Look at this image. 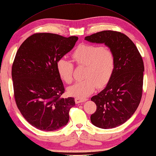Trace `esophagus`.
<instances>
[{
  "label": "esophagus",
  "instance_id": "esophagus-1",
  "mask_svg": "<svg viewBox=\"0 0 156 156\" xmlns=\"http://www.w3.org/2000/svg\"><path fill=\"white\" fill-rule=\"evenodd\" d=\"M87 100V98H77L75 99V103H82V102H85Z\"/></svg>",
  "mask_w": 156,
  "mask_h": 156
}]
</instances>
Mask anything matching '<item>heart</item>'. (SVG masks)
Listing matches in <instances>:
<instances>
[{"instance_id":"heart-1","label":"heart","mask_w":156,"mask_h":156,"mask_svg":"<svg viewBox=\"0 0 156 156\" xmlns=\"http://www.w3.org/2000/svg\"><path fill=\"white\" fill-rule=\"evenodd\" d=\"M72 58L78 65H86L85 79L75 82L68 87L71 96L83 98L94 92L97 86H105L113 73L115 58L109 48L98 44H83L79 45L72 54ZM57 69L62 80L70 83L73 80L74 66L64 58L58 59Z\"/></svg>"}]
</instances>
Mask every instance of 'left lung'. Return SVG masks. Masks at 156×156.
I'll use <instances>...</instances> for the list:
<instances>
[{"label":"left lung","mask_w":156,"mask_h":156,"mask_svg":"<svg viewBox=\"0 0 156 156\" xmlns=\"http://www.w3.org/2000/svg\"><path fill=\"white\" fill-rule=\"evenodd\" d=\"M93 43H104L115 55L113 73L105 88L93 96L97 109L91 115L96 127L110 129L119 126L132 116L143 91L144 61L129 37L117 31L103 30L85 37Z\"/></svg>","instance_id":"left-lung-1"}]
</instances>
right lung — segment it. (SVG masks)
Returning a JSON list of instances; mask_svg holds the SVG:
<instances>
[{"label": "right lung", "instance_id": "1", "mask_svg": "<svg viewBox=\"0 0 156 156\" xmlns=\"http://www.w3.org/2000/svg\"><path fill=\"white\" fill-rule=\"evenodd\" d=\"M77 40L75 36L35 33L17 51L12 67L15 102L25 119L38 129L57 130L69 122L75 102L73 98H61L65 88L57 63Z\"/></svg>", "mask_w": 156, "mask_h": 156}]
</instances>
